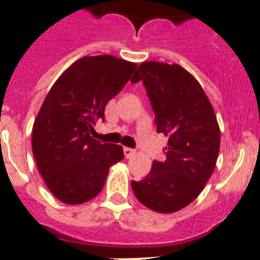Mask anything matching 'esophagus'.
I'll return each mask as SVG.
<instances>
[{"label":"esophagus","mask_w":260,"mask_h":260,"mask_svg":"<svg viewBox=\"0 0 260 260\" xmlns=\"http://www.w3.org/2000/svg\"><path fill=\"white\" fill-rule=\"evenodd\" d=\"M135 154H136V151L132 150V148H128V147H125V148H124V155H125L126 159H131Z\"/></svg>","instance_id":"obj_1"}]
</instances>
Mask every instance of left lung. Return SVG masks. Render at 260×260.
<instances>
[{"label":"left lung","mask_w":260,"mask_h":260,"mask_svg":"<svg viewBox=\"0 0 260 260\" xmlns=\"http://www.w3.org/2000/svg\"><path fill=\"white\" fill-rule=\"evenodd\" d=\"M143 81L155 113L158 134L169 138L166 160L132 190L143 205L174 213L200 196L220 150V128L213 106L198 81L179 64L144 62L131 82Z\"/></svg>","instance_id":"left-lung-1"}]
</instances>
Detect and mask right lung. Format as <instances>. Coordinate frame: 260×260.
Here are the masks:
<instances>
[{"mask_svg": "<svg viewBox=\"0 0 260 260\" xmlns=\"http://www.w3.org/2000/svg\"><path fill=\"white\" fill-rule=\"evenodd\" d=\"M136 63L112 55L83 56L63 73L47 94L32 128L39 173L59 201L78 205L105 185L109 167L124 158L122 147L93 139L106 104L117 95Z\"/></svg>", "mask_w": 260, "mask_h": 260, "instance_id": "1", "label": "right lung"}]
</instances>
